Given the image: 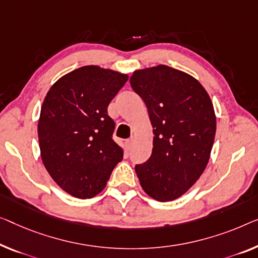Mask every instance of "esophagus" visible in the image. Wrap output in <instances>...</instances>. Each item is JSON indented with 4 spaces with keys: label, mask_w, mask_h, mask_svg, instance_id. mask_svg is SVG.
<instances>
[{
    "label": "esophagus",
    "mask_w": 258,
    "mask_h": 258,
    "mask_svg": "<svg viewBox=\"0 0 258 258\" xmlns=\"http://www.w3.org/2000/svg\"><path fill=\"white\" fill-rule=\"evenodd\" d=\"M133 141H134V138H131V139L126 140V146H127V148H128V149H130L131 147H132V145H133Z\"/></svg>",
    "instance_id": "esophagus-1"
}]
</instances>
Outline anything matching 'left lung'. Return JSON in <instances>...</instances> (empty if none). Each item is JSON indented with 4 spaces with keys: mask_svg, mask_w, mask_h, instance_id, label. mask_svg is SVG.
I'll list each match as a JSON object with an SVG mask.
<instances>
[{
    "mask_svg": "<svg viewBox=\"0 0 258 258\" xmlns=\"http://www.w3.org/2000/svg\"><path fill=\"white\" fill-rule=\"evenodd\" d=\"M130 83L144 99L154 128L152 155L136 172L148 196L174 201L209 163L217 128L213 104L197 80L164 64L136 71Z\"/></svg>",
    "mask_w": 258,
    "mask_h": 258,
    "instance_id": "obj_1",
    "label": "left lung"
}]
</instances>
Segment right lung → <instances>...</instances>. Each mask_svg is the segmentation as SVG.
Segmentation results:
<instances>
[{
    "label": "right lung",
    "mask_w": 258,
    "mask_h": 258,
    "mask_svg": "<svg viewBox=\"0 0 258 258\" xmlns=\"http://www.w3.org/2000/svg\"><path fill=\"white\" fill-rule=\"evenodd\" d=\"M127 80L111 69L84 66L57 80L46 95L38 121L41 160L73 197L98 195L122 160L107 106Z\"/></svg>",
    "instance_id": "add662e5"
}]
</instances>
